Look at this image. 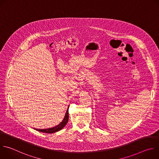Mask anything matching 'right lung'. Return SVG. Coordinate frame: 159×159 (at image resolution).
<instances>
[{
  "label": "right lung",
  "instance_id": "add662e5",
  "mask_svg": "<svg viewBox=\"0 0 159 159\" xmlns=\"http://www.w3.org/2000/svg\"><path fill=\"white\" fill-rule=\"evenodd\" d=\"M69 108V107H68ZM69 109L66 110V112L65 113V117L63 118V120L57 126L53 127V128H47V129H36V130L40 131V132H43V133H55L57 131H58L60 130H61L62 128H63V127L66 125V124L67 123L68 121H69Z\"/></svg>",
  "mask_w": 159,
  "mask_h": 159
}]
</instances>
